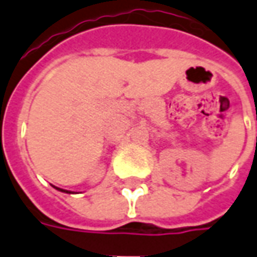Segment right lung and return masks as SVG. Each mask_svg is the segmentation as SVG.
<instances>
[{
    "mask_svg": "<svg viewBox=\"0 0 257 257\" xmlns=\"http://www.w3.org/2000/svg\"><path fill=\"white\" fill-rule=\"evenodd\" d=\"M54 188H55V186H54ZM55 189H58V191H61V192H66V193H72V192L65 191V189H61V188H55Z\"/></svg>",
    "mask_w": 257,
    "mask_h": 257,
    "instance_id": "1",
    "label": "right lung"
}]
</instances>
